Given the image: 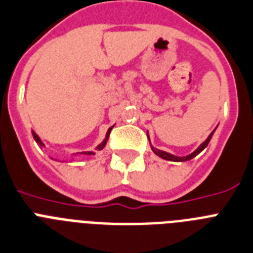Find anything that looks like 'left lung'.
Here are the masks:
<instances>
[{
	"label": "left lung",
	"mask_w": 253,
	"mask_h": 253,
	"mask_svg": "<svg viewBox=\"0 0 253 253\" xmlns=\"http://www.w3.org/2000/svg\"><path fill=\"white\" fill-rule=\"evenodd\" d=\"M214 131H215V130H214ZM214 131H212V132H211V135H209V136L207 137V140H205L204 143H201L200 147H199L198 149H196V151L192 152L191 155L184 156V157H178V156H174V155H171V153H168V152H165V151H160V149H157V148H153V147H152V145H151V147H152V151L155 152L156 155L159 156V157H161V159H164V160H168V161H174V162L188 161V160H191V159H194V157H196V156H198L199 153H200V152L203 151V149H205V147H207V145L209 144V141H211V139H212V136H213V133H214Z\"/></svg>",
	"instance_id": "1"
}]
</instances>
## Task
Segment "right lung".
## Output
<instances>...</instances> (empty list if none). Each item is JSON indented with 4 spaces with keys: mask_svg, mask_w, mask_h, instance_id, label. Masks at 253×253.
<instances>
[{
    "mask_svg": "<svg viewBox=\"0 0 253 253\" xmlns=\"http://www.w3.org/2000/svg\"><path fill=\"white\" fill-rule=\"evenodd\" d=\"M112 128H113V126L110 127V128H109V130H108V132H106V136H105V139H104V141H102L101 144H98L97 147H96V151H101V149H104V147H105V145H106V141H108V139H109V135H110V131H112ZM32 135H34L35 141H36V143H38V144L40 145V147H44V143L41 141V139H40V137H39L38 133L32 131ZM80 153H82V155H94L96 152L89 151V152H80Z\"/></svg>",
    "mask_w": 253,
    "mask_h": 253,
    "instance_id": "1",
    "label": "right lung"
}]
</instances>
